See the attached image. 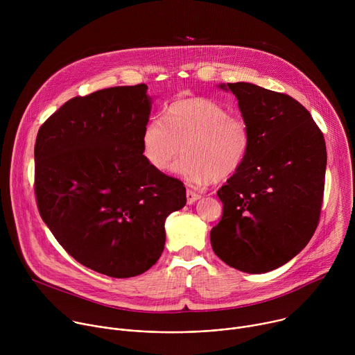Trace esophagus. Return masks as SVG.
<instances>
[{
  "label": "esophagus",
  "instance_id": "esophagus-1",
  "mask_svg": "<svg viewBox=\"0 0 355 355\" xmlns=\"http://www.w3.org/2000/svg\"><path fill=\"white\" fill-rule=\"evenodd\" d=\"M199 198H200V195H199L198 192H193V191H191V189H187V202H188L189 205L195 204V202H196Z\"/></svg>",
  "mask_w": 355,
  "mask_h": 355
}]
</instances>
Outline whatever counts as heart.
Instances as JSON below:
<instances>
[{
    "mask_svg": "<svg viewBox=\"0 0 355 355\" xmlns=\"http://www.w3.org/2000/svg\"><path fill=\"white\" fill-rule=\"evenodd\" d=\"M251 146L247 122L216 101L191 96L174 101L162 118H151L141 132V153L160 173L175 170L191 184H208L236 174Z\"/></svg>",
    "mask_w": 355,
    "mask_h": 355,
    "instance_id": "obj_1",
    "label": "heart"
}]
</instances>
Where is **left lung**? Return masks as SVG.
<instances>
[{
    "label": "left lung",
    "instance_id": "1",
    "mask_svg": "<svg viewBox=\"0 0 355 355\" xmlns=\"http://www.w3.org/2000/svg\"><path fill=\"white\" fill-rule=\"evenodd\" d=\"M219 87L236 95L251 146L240 170L218 191L223 215L211 230V244L227 266L263 274L293 259L318 227L326 143L292 96L250 83Z\"/></svg>",
    "mask_w": 355,
    "mask_h": 355
}]
</instances>
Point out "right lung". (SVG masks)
Instances as JSON below:
<instances>
[{
	"label": "right lung",
	"mask_w": 355,
	"mask_h": 355,
	"mask_svg": "<svg viewBox=\"0 0 355 355\" xmlns=\"http://www.w3.org/2000/svg\"><path fill=\"white\" fill-rule=\"evenodd\" d=\"M146 92L137 84L71 98L40 126L35 143L43 222L74 260L114 278L157 263L166 218L187 204L184 184L143 157L151 111Z\"/></svg>",
	"instance_id": "obj_1"
}]
</instances>
